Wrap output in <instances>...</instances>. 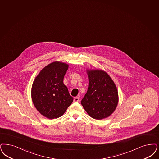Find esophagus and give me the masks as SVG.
<instances>
[{"mask_svg":"<svg viewBox=\"0 0 159 159\" xmlns=\"http://www.w3.org/2000/svg\"><path fill=\"white\" fill-rule=\"evenodd\" d=\"M79 101H80V99H79V97H75L74 98V102H79Z\"/></svg>","mask_w":159,"mask_h":159,"instance_id":"obj_1","label":"esophagus"}]
</instances>
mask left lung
Here are the masks:
<instances>
[{
	"instance_id": "1",
	"label": "left lung",
	"mask_w": 159,
	"mask_h": 159,
	"mask_svg": "<svg viewBox=\"0 0 159 159\" xmlns=\"http://www.w3.org/2000/svg\"><path fill=\"white\" fill-rule=\"evenodd\" d=\"M89 86L81 101L83 107L92 118L102 120L114 111L118 93L113 80L102 70L88 71Z\"/></svg>"
}]
</instances>
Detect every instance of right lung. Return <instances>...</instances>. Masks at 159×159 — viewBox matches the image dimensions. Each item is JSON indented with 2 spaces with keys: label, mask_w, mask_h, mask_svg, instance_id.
Wrapping results in <instances>:
<instances>
[{
  "label": "right lung",
  "mask_w": 159,
  "mask_h": 159,
  "mask_svg": "<svg viewBox=\"0 0 159 159\" xmlns=\"http://www.w3.org/2000/svg\"><path fill=\"white\" fill-rule=\"evenodd\" d=\"M68 67L67 64L58 61L50 64L40 71L32 84L33 103L49 119L62 116L73 101L63 83Z\"/></svg>",
  "instance_id": "add662e5"
}]
</instances>
